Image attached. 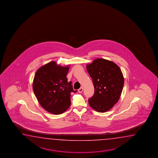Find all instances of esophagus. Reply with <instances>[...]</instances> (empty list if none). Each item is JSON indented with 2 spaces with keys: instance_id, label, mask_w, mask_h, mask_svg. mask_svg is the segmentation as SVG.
Here are the masks:
<instances>
[{
  "instance_id": "esophagus-1",
  "label": "esophagus",
  "mask_w": 158,
  "mask_h": 158,
  "mask_svg": "<svg viewBox=\"0 0 158 158\" xmlns=\"http://www.w3.org/2000/svg\"><path fill=\"white\" fill-rule=\"evenodd\" d=\"M78 93H82V91H83V87H81L78 90Z\"/></svg>"
}]
</instances>
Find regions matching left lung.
Listing matches in <instances>:
<instances>
[{
    "mask_svg": "<svg viewBox=\"0 0 158 158\" xmlns=\"http://www.w3.org/2000/svg\"><path fill=\"white\" fill-rule=\"evenodd\" d=\"M93 79L94 94L89 100L91 108L99 112L110 110L119 100L124 79L116 64L104 59H98L86 66Z\"/></svg>",
    "mask_w": 158,
    "mask_h": 158,
    "instance_id": "8db88e82",
    "label": "left lung"
}]
</instances>
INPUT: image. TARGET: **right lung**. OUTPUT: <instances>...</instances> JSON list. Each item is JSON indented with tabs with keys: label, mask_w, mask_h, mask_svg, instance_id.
<instances>
[{
	"label": "right lung",
	"mask_w": 158,
	"mask_h": 158,
	"mask_svg": "<svg viewBox=\"0 0 158 158\" xmlns=\"http://www.w3.org/2000/svg\"><path fill=\"white\" fill-rule=\"evenodd\" d=\"M69 67L57 65L51 61L40 68L34 78V93L40 106L52 114L67 110L71 105V93H76L68 82Z\"/></svg>",
	"instance_id": "right-lung-1"
}]
</instances>
